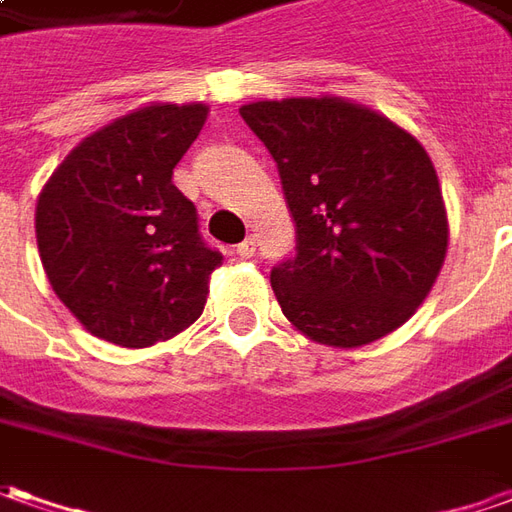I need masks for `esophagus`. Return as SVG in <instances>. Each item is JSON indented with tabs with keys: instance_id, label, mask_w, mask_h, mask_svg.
Returning a JSON list of instances; mask_svg holds the SVG:
<instances>
[{
	"instance_id": "34e87169",
	"label": "esophagus",
	"mask_w": 512,
	"mask_h": 512,
	"mask_svg": "<svg viewBox=\"0 0 512 512\" xmlns=\"http://www.w3.org/2000/svg\"><path fill=\"white\" fill-rule=\"evenodd\" d=\"M253 253H256V239H253V236H248L245 242L236 245V256H239V259H250Z\"/></svg>"
}]
</instances>
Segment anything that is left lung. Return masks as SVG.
<instances>
[{
    "instance_id": "obj_1",
    "label": "left lung",
    "mask_w": 512,
    "mask_h": 512,
    "mask_svg": "<svg viewBox=\"0 0 512 512\" xmlns=\"http://www.w3.org/2000/svg\"><path fill=\"white\" fill-rule=\"evenodd\" d=\"M276 158L298 253L270 284L303 337L331 348L376 343L404 326L438 281L449 217L424 144L343 97L239 108Z\"/></svg>"
}]
</instances>
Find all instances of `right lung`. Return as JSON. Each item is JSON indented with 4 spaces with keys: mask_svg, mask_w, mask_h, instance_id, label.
Instances as JSON below:
<instances>
[{
    "mask_svg": "<svg viewBox=\"0 0 512 512\" xmlns=\"http://www.w3.org/2000/svg\"><path fill=\"white\" fill-rule=\"evenodd\" d=\"M203 102H150L94 130L44 183L35 239L49 284L83 329L150 348L203 315L217 250L172 169L206 125Z\"/></svg>",
    "mask_w": 512,
    "mask_h": 512,
    "instance_id": "1",
    "label": "right lung"
}]
</instances>
